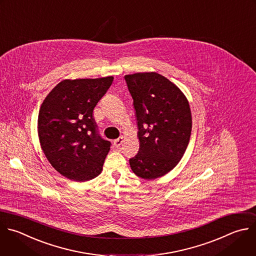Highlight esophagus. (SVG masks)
Returning a JSON list of instances; mask_svg holds the SVG:
<instances>
[{
  "label": "esophagus",
  "mask_w": 256,
  "mask_h": 256,
  "mask_svg": "<svg viewBox=\"0 0 256 256\" xmlns=\"http://www.w3.org/2000/svg\"><path fill=\"white\" fill-rule=\"evenodd\" d=\"M122 142H124V138H116V140H114V144L116 148H118V146H120V144H122Z\"/></svg>",
  "instance_id": "obj_1"
}]
</instances>
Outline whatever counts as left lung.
<instances>
[{
	"mask_svg": "<svg viewBox=\"0 0 256 256\" xmlns=\"http://www.w3.org/2000/svg\"><path fill=\"white\" fill-rule=\"evenodd\" d=\"M134 98L140 150L130 160L140 178H160L178 164L192 130L189 102L175 83L156 72L124 75Z\"/></svg>",
	"mask_w": 256,
	"mask_h": 256,
	"instance_id": "1",
	"label": "left lung"
}]
</instances>
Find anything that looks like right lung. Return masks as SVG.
I'll list each match as a JSON object with an SVG mask.
<instances>
[{"mask_svg": "<svg viewBox=\"0 0 256 256\" xmlns=\"http://www.w3.org/2000/svg\"><path fill=\"white\" fill-rule=\"evenodd\" d=\"M114 76L65 79L43 100L37 122L40 146L65 178L90 181L102 171L110 142L96 134L92 112Z\"/></svg>", "mask_w": 256, "mask_h": 256, "instance_id": "obj_1", "label": "right lung"}]
</instances>
